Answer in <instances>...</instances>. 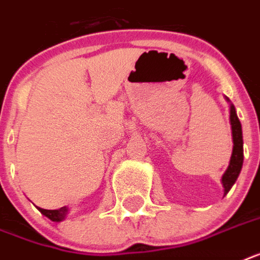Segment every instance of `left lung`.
I'll list each match as a JSON object with an SVG mask.
<instances>
[{
  "mask_svg": "<svg viewBox=\"0 0 260 260\" xmlns=\"http://www.w3.org/2000/svg\"><path fill=\"white\" fill-rule=\"evenodd\" d=\"M227 101H230L229 99H227ZM230 121H231V129H233L234 148L229 168L224 172V175L221 176V183H223V187H224V195L229 193V191L236 181L238 176H239L242 166H243V135H242V124H240L239 119H238L235 107L233 104H230Z\"/></svg>",
  "mask_w": 260,
  "mask_h": 260,
  "instance_id": "1",
  "label": "left lung"
}]
</instances>
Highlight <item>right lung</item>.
I'll return each instance as SVG.
<instances>
[{
  "mask_svg": "<svg viewBox=\"0 0 260 260\" xmlns=\"http://www.w3.org/2000/svg\"><path fill=\"white\" fill-rule=\"evenodd\" d=\"M37 208H39L42 215H45L46 218H49L50 220L53 221L64 220L65 216H67V212H68V207H61L58 210H44V208H40V207H37Z\"/></svg>",
  "mask_w": 260,
  "mask_h": 260,
  "instance_id": "obj_1",
  "label": "right lung"
}]
</instances>
